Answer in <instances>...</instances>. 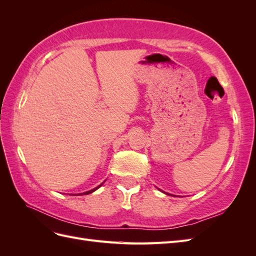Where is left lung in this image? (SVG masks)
<instances>
[{
    "instance_id": "1",
    "label": "left lung",
    "mask_w": 256,
    "mask_h": 256,
    "mask_svg": "<svg viewBox=\"0 0 256 256\" xmlns=\"http://www.w3.org/2000/svg\"><path fill=\"white\" fill-rule=\"evenodd\" d=\"M160 190V189H159ZM164 193H166V194H168V196H172V194H170V193H166V192H164V191H162Z\"/></svg>"
}]
</instances>
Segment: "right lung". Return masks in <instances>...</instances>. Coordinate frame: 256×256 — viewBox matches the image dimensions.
<instances>
[{
    "label": "right lung",
    "instance_id": "add662e5",
    "mask_svg": "<svg viewBox=\"0 0 256 256\" xmlns=\"http://www.w3.org/2000/svg\"><path fill=\"white\" fill-rule=\"evenodd\" d=\"M104 182L102 184H100L99 186H98V187H96V188H94V189H92V190H90V191H86V192H83V193H79V194L78 196H85V194H90V193H92V192H94V191H96L98 188H100V187H102V186L104 184Z\"/></svg>",
    "mask_w": 256,
    "mask_h": 256
}]
</instances>
